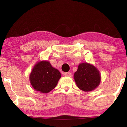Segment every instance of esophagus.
I'll return each mask as SVG.
<instances>
[{
  "label": "esophagus",
  "mask_w": 127,
  "mask_h": 127,
  "mask_svg": "<svg viewBox=\"0 0 127 127\" xmlns=\"http://www.w3.org/2000/svg\"><path fill=\"white\" fill-rule=\"evenodd\" d=\"M64 75H65V76H68V77H71V76H72V74L71 73H70V72H66V73H65Z\"/></svg>",
  "instance_id": "1"
}]
</instances>
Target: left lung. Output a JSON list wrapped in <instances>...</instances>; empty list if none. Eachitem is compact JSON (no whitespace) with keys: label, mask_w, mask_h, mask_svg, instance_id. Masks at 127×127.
Listing matches in <instances>:
<instances>
[{"label":"left lung","mask_w":127,"mask_h":127,"mask_svg":"<svg viewBox=\"0 0 127 127\" xmlns=\"http://www.w3.org/2000/svg\"><path fill=\"white\" fill-rule=\"evenodd\" d=\"M74 79L78 88L88 92L98 87L100 82V74L96 67L86 62L79 64Z\"/></svg>","instance_id":"left-lung-1"}]
</instances>
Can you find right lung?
<instances>
[{
	"mask_svg": "<svg viewBox=\"0 0 127 127\" xmlns=\"http://www.w3.org/2000/svg\"><path fill=\"white\" fill-rule=\"evenodd\" d=\"M61 77V74L58 69L52 66L47 61H42L34 66L29 80L36 91L46 94L56 87Z\"/></svg>",
	"mask_w": 127,
	"mask_h": 127,
	"instance_id": "add662e5",
	"label": "right lung"
}]
</instances>
